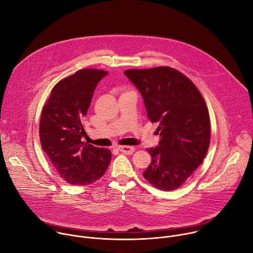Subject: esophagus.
I'll return each mask as SVG.
<instances>
[{
	"label": "esophagus",
	"instance_id": "34e87169",
	"mask_svg": "<svg viewBox=\"0 0 253 253\" xmlns=\"http://www.w3.org/2000/svg\"><path fill=\"white\" fill-rule=\"evenodd\" d=\"M119 149L122 151V153L126 154V155H131L134 151V147L128 146V145H121V146H119Z\"/></svg>",
	"mask_w": 253,
	"mask_h": 253
}]
</instances>
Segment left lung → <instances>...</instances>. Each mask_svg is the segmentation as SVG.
<instances>
[{
	"mask_svg": "<svg viewBox=\"0 0 253 253\" xmlns=\"http://www.w3.org/2000/svg\"><path fill=\"white\" fill-rule=\"evenodd\" d=\"M140 92L147 118L159 123V145L146 148L151 163L143 177L162 190L180 187L203 163L211 142V121L205 99L180 72L159 67L126 70Z\"/></svg>",
	"mask_w": 253,
	"mask_h": 253,
	"instance_id": "1",
	"label": "left lung"
}]
</instances>
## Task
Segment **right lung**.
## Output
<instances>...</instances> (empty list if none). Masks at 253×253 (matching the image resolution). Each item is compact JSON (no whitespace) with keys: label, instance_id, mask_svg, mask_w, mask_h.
<instances>
[{"label":"right lung","instance_id":"obj_1","mask_svg":"<svg viewBox=\"0 0 253 253\" xmlns=\"http://www.w3.org/2000/svg\"><path fill=\"white\" fill-rule=\"evenodd\" d=\"M109 73L84 69L60 81L42 111V147L61 177L71 184L87 185L102 177L112 153L95 147L83 137V126L95 86Z\"/></svg>","mask_w":253,"mask_h":253}]
</instances>
